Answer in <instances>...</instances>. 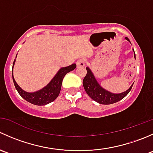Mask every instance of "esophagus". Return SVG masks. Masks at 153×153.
<instances>
[{
	"label": "esophagus",
	"mask_w": 153,
	"mask_h": 153,
	"mask_svg": "<svg viewBox=\"0 0 153 153\" xmlns=\"http://www.w3.org/2000/svg\"><path fill=\"white\" fill-rule=\"evenodd\" d=\"M77 67H83L85 66V61L83 59H79L76 61Z\"/></svg>",
	"instance_id": "1"
}]
</instances>
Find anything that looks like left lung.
<instances>
[{
	"label": "left lung",
	"mask_w": 153,
	"mask_h": 153,
	"mask_svg": "<svg viewBox=\"0 0 153 153\" xmlns=\"http://www.w3.org/2000/svg\"><path fill=\"white\" fill-rule=\"evenodd\" d=\"M125 39L130 42L129 38H126V37L125 38ZM132 50L134 52V58H135V51L133 49H132ZM86 69L87 72H86V76L84 77V80H83V86H84V88L87 95L92 100L98 102V104L107 105V104H112L121 101L130 92L132 85H133V84H132V86L124 92L118 94L112 93V92L106 90L105 89H104L100 85L99 83L97 81L94 74L92 73V70L89 67H87Z\"/></svg>",
	"instance_id": "left-lung-1"
}]
</instances>
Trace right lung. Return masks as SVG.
<instances>
[{"label":"right lung","instance_id":"1","mask_svg":"<svg viewBox=\"0 0 153 153\" xmlns=\"http://www.w3.org/2000/svg\"><path fill=\"white\" fill-rule=\"evenodd\" d=\"M15 59L13 62V65H12V80H13L14 84H15L17 91L24 99H25L26 101L31 103V104L38 106L46 105V104H48L55 101L58 98L60 92H61V84H62L63 79H64L66 74L74 70L76 67V64H73L70 66H68V67L61 68L47 86H45L40 90L36 91V92H28L21 89V86L17 84L15 78H14L13 67L15 65Z\"/></svg>","mask_w":153,"mask_h":153}]
</instances>
